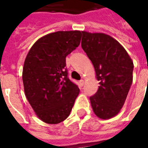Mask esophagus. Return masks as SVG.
Here are the masks:
<instances>
[{
    "label": "esophagus",
    "mask_w": 148,
    "mask_h": 148,
    "mask_svg": "<svg viewBox=\"0 0 148 148\" xmlns=\"http://www.w3.org/2000/svg\"><path fill=\"white\" fill-rule=\"evenodd\" d=\"M79 85H80L81 86H84V80L79 81Z\"/></svg>",
    "instance_id": "1"
}]
</instances>
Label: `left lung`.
Wrapping results in <instances>:
<instances>
[{
    "instance_id": "left-lung-1",
    "label": "left lung",
    "mask_w": 148,
    "mask_h": 148,
    "mask_svg": "<svg viewBox=\"0 0 148 148\" xmlns=\"http://www.w3.org/2000/svg\"><path fill=\"white\" fill-rule=\"evenodd\" d=\"M82 47L93 63L99 88L90 97L94 113L101 119L120 112L132 84L133 62L119 42L103 33L82 32Z\"/></svg>"
}]
</instances>
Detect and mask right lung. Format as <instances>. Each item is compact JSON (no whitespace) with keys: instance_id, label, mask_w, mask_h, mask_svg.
I'll list each match as a JSON object with an SVG mask.
<instances>
[{"instance_id":"1","label":"right lung","mask_w":148,"mask_h":148,"mask_svg":"<svg viewBox=\"0 0 148 148\" xmlns=\"http://www.w3.org/2000/svg\"><path fill=\"white\" fill-rule=\"evenodd\" d=\"M79 31L56 32L38 39L24 61V92L38 117L58 124L68 117L80 90L68 77L66 57L80 44Z\"/></svg>"}]
</instances>
